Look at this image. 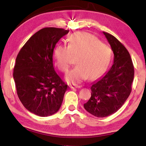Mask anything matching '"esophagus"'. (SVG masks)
Masks as SVG:
<instances>
[{
	"label": "esophagus",
	"instance_id": "1",
	"mask_svg": "<svg viewBox=\"0 0 146 146\" xmlns=\"http://www.w3.org/2000/svg\"><path fill=\"white\" fill-rule=\"evenodd\" d=\"M70 88H81V86H78V85H74V84H71V85H70Z\"/></svg>",
	"mask_w": 146,
	"mask_h": 146
}]
</instances>
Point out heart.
Returning <instances> with one entry per match:
<instances>
[{
  "instance_id": "obj_1",
  "label": "heart",
  "mask_w": 146,
  "mask_h": 146,
  "mask_svg": "<svg viewBox=\"0 0 146 146\" xmlns=\"http://www.w3.org/2000/svg\"><path fill=\"white\" fill-rule=\"evenodd\" d=\"M68 45L58 44L53 50L55 65L66 73L76 58V66L66 76L73 84L80 83L89 77L90 80L100 78L106 71L111 59L112 50L91 33L76 32L68 37Z\"/></svg>"
}]
</instances>
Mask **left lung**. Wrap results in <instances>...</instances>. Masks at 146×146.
I'll return each instance as SVG.
<instances>
[{
  "label": "left lung",
  "instance_id": "8db88e82",
  "mask_svg": "<svg viewBox=\"0 0 146 146\" xmlns=\"http://www.w3.org/2000/svg\"><path fill=\"white\" fill-rule=\"evenodd\" d=\"M114 53L110 69L90 87L91 97L84 107L95 117H105L116 113L132 90L134 66L126 48L113 35L103 32Z\"/></svg>",
  "mask_w": 146,
  "mask_h": 146
}]
</instances>
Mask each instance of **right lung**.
I'll use <instances>...</instances> for the list:
<instances>
[{"mask_svg": "<svg viewBox=\"0 0 146 146\" xmlns=\"http://www.w3.org/2000/svg\"><path fill=\"white\" fill-rule=\"evenodd\" d=\"M68 31L43 28L28 40L16 57L13 76L18 96L27 110L38 116L53 115L62 103L67 85L55 71L53 53Z\"/></svg>", "mask_w": 146, "mask_h": 146, "instance_id": "obj_1", "label": "right lung"}]
</instances>
